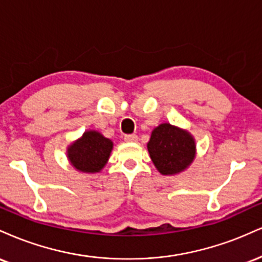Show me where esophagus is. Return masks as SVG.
Wrapping results in <instances>:
<instances>
[{
  "label": "esophagus",
  "mask_w": 262,
  "mask_h": 262,
  "mask_svg": "<svg viewBox=\"0 0 262 262\" xmlns=\"http://www.w3.org/2000/svg\"><path fill=\"white\" fill-rule=\"evenodd\" d=\"M124 140L126 141V142H136V141L138 140L137 135L132 134V135H125Z\"/></svg>",
  "instance_id": "esophagus-1"
}]
</instances>
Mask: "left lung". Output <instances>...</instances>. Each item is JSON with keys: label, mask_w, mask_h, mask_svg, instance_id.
<instances>
[{"label": "left lung", "mask_w": 262, "mask_h": 262, "mask_svg": "<svg viewBox=\"0 0 262 262\" xmlns=\"http://www.w3.org/2000/svg\"><path fill=\"white\" fill-rule=\"evenodd\" d=\"M147 148L156 168L162 174L171 175L191 164L196 146L189 132L170 124H162L153 130Z\"/></svg>", "instance_id": "8db88e82"}]
</instances>
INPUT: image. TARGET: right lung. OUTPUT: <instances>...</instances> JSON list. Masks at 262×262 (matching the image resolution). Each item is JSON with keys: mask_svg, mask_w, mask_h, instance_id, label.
Wrapping results in <instances>:
<instances>
[{"mask_svg": "<svg viewBox=\"0 0 262 262\" xmlns=\"http://www.w3.org/2000/svg\"><path fill=\"white\" fill-rule=\"evenodd\" d=\"M113 149V142L97 131L84 132L82 138L71 144L69 159L77 170L97 173L105 165Z\"/></svg>", "mask_w": 262, "mask_h": 262, "instance_id": "obj_1", "label": "right lung"}]
</instances>
